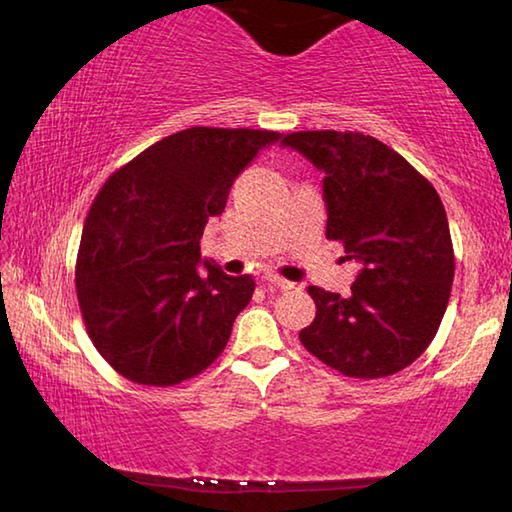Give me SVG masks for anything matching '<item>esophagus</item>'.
Listing matches in <instances>:
<instances>
[{
  "label": "esophagus",
  "mask_w": 512,
  "mask_h": 512,
  "mask_svg": "<svg viewBox=\"0 0 512 512\" xmlns=\"http://www.w3.org/2000/svg\"><path fill=\"white\" fill-rule=\"evenodd\" d=\"M265 281L274 285V288H281V290H292L294 288V283H290L288 279H283V276H279V274H267Z\"/></svg>",
  "instance_id": "1"
}]
</instances>
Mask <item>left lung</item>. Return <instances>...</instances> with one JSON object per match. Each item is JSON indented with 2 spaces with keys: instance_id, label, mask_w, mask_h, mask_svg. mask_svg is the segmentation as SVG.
Wrapping results in <instances>:
<instances>
[{
  "instance_id": "left-lung-1",
  "label": "left lung",
  "mask_w": 512,
  "mask_h": 512,
  "mask_svg": "<svg viewBox=\"0 0 512 512\" xmlns=\"http://www.w3.org/2000/svg\"><path fill=\"white\" fill-rule=\"evenodd\" d=\"M283 146L326 173V238L362 267L346 299L310 285L317 315L301 344L348 378L407 369L432 344L452 292L454 249L436 188L362 132H292Z\"/></svg>"
}]
</instances>
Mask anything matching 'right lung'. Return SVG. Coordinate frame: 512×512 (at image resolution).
<instances>
[{"instance_id": "obj_1", "label": "right lung", "mask_w": 512, "mask_h": 512, "mask_svg": "<svg viewBox=\"0 0 512 512\" xmlns=\"http://www.w3.org/2000/svg\"><path fill=\"white\" fill-rule=\"evenodd\" d=\"M272 130L195 125L114 170L87 213L76 294L87 335L125 380L173 387L200 375L251 301L249 274L204 261L200 238Z\"/></svg>"}]
</instances>
